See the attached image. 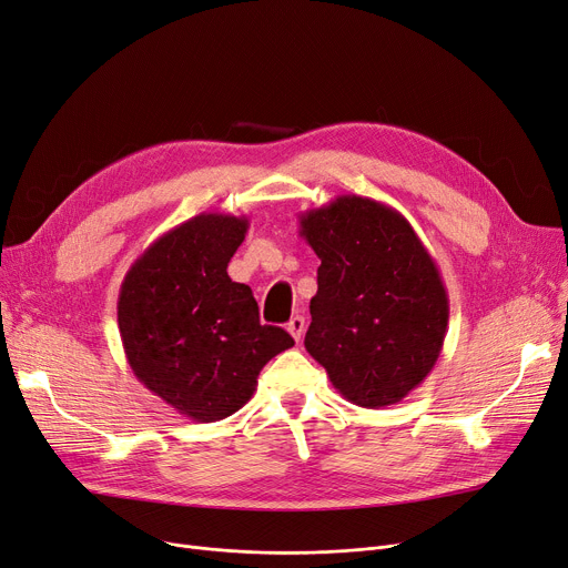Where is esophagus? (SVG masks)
<instances>
[{"instance_id": "obj_1", "label": "esophagus", "mask_w": 568, "mask_h": 568, "mask_svg": "<svg viewBox=\"0 0 568 568\" xmlns=\"http://www.w3.org/2000/svg\"><path fill=\"white\" fill-rule=\"evenodd\" d=\"M286 331L291 333V337H293L295 342H301L303 335H305V318H303V316H293V318L288 321V328H286Z\"/></svg>"}]
</instances>
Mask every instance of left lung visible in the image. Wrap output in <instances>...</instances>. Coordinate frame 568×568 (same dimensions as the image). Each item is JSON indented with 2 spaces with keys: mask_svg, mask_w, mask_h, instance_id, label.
Wrapping results in <instances>:
<instances>
[{
  "mask_svg": "<svg viewBox=\"0 0 568 568\" xmlns=\"http://www.w3.org/2000/svg\"><path fill=\"white\" fill-rule=\"evenodd\" d=\"M301 235L321 258L310 356L358 407L407 397L446 337L448 293L435 258L397 210L356 194L303 212Z\"/></svg>",
  "mask_w": 568,
  "mask_h": 568,
  "instance_id": "8db88e82",
  "label": "left lung"
}]
</instances>
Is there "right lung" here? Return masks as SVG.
<instances>
[{"label": "right lung", "mask_w": 568, "mask_h": 568, "mask_svg": "<svg viewBox=\"0 0 568 568\" xmlns=\"http://www.w3.org/2000/svg\"><path fill=\"white\" fill-rule=\"evenodd\" d=\"M247 217L203 212L133 261L118 298V326L136 379L178 414L214 423L245 407L263 365L293 346L263 326L250 286L226 267Z\"/></svg>", "instance_id": "obj_1"}]
</instances>
